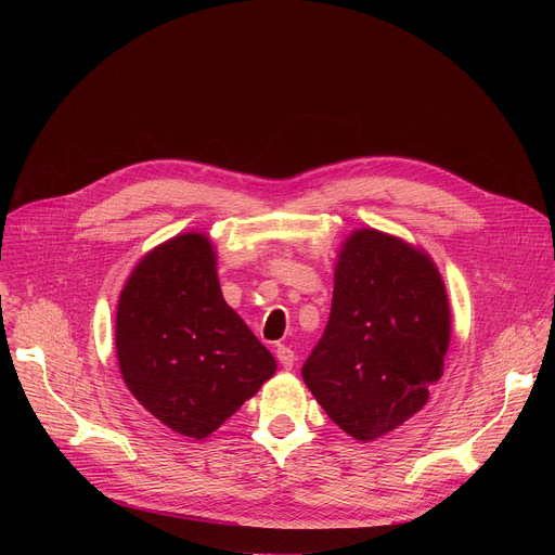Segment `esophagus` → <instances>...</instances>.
Wrapping results in <instances>:
<instances>
[{
	"label": "esophagus",
	"instance_id": "34e87169",
	"mask_svg": "<svg viewBox=\"0 0 555 555\" xmlns=\"http://www.w3.org/2000/svg\"><path fill=\"white\" fill-rule=\"evenodd\" d=\"M276 360L283 369H293L295 366V351L285 344H279L276 346Z\"/></svg>",
	"mask_w": 555,
	"mask_h": 555
}]
</instances>
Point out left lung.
Listing matches in <instances>:
<instances>
[{
    "mask_svg": "<svg viewBox=\"0 0 555 555\" xmlns=\"http://www.w3.org/2000/svg\"><path fill=\"white\" fill-rule=\"evenodd\" d=\"M450 335L446 283L429 254L362 227L341 243L331 317L304 383L335 425L369 443L427 404Z\"/></svg>",
    "mask_w": 555,
    "mask_h": 555,
    "instance_id": "left-lung-1",
    "label": "left lung"
}]
</instances>
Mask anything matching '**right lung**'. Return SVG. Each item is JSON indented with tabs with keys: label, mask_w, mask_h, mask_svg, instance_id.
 I'll return each mask as SVG.
<instances>
[{
	"label": "right lung",
	"mask_w": 555,
	"mask_h": 555,
	"mask_svg": "<svg viewBox=\"0 0 555 555\" xmlns=\"http://www.w3.org/2000/svg\"><path fill=\"white\" fill-rule=\"evenodd\" d=\"M116 360L130 393L172 431L202 441L276 371L227 306L209 236L180 233L145 254L116 306Z\"/></svg>",
	"instance_id": "obj_1"
}]
</instances>
